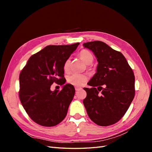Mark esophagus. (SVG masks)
<instances>
[{"label": "esophagus", "mask_w": 152, "mask_h": 152, "mask_svg": "<svg viewBox=\"0 0 152 152\" xmlns=\"http://www.w3.org/2000/svg\"><path fill=\"white\" fill-rule=\"evenodd\" d=\"M75 91H79V90L82 89V88H81L80 87H75Z\"/></svg>", "instance_id": "esophagus-1"}]
</instances>
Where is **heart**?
<instances>
[{
    "label": "heart",
    "instance_id": "obj_1",
    "mask_svg": "<svg viewBox=\"0 0 152 152\" xmlns=\"http://www.w3.org/2000/svg\"><path fill=\"white\" fill-rule=\"evenodd\" d=\"M79 56L81 59L87 65H90L93 61V56L91 52L87 49H82L79 53ZM70 59H66L63 63V70L65 73L70 71ZM87 75L86 74H79V73H73L67 77V82L69 84L74 86H81L85 84L87 80Z\"/></svg>",
    "mask_w": 152,
    "mask_h": 152
}]
</instances>
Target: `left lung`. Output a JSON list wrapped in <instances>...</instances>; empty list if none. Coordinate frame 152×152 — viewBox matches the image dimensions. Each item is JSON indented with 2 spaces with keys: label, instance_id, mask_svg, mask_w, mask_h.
Wrapping results in <instances>:
<instances>
[{
  "label": "left lung",
  "instance_id": "1",
  "mask_svg": "<svg viewBox=\"0 0 152 152\" xmlns=\"http://www.w3.org/2000/svg\"><path fill=\"white\" fill-rule=\"evenodd\" d=\"M97 58V70L84 88L83 103L91 120L100 126L117 122L125 115L135 95V77L126 58L102 41L84 43Z\"/></svg>",
  "mask_w": 152,
  "mask_h": 152
}]
</instances>
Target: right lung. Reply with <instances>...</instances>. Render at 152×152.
Instances as JSON below:
<instances>
[{
	"mask_svg": "<svg viewBox=\"0 0 152 152\" xmlns=\"http://www.w3.org/2000/svg\"><path fill=\"white\" fill-rule=\"evenodd\" d=\"M79 44L48 45L32 55L20 73L21 103L31 120L40 126H56L66 115L75 90L70 84L64 85L63 66ZM53 83L63 89L52 91Z\"/></svg>",
	"mask_w": 152,
	"mask_h": 152,
	"instance_id": "1",
	"label": "right lung"
}]
</instances>
